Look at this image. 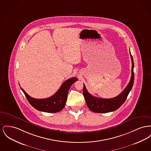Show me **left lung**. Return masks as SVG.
<instances>
[{"instance_id": "obj_1", "label": "left lung", "mask_w": 151, "mask_h": 151, "mask_svg": "<svg viewBox=\"0 0 151 151\" xmlns=\"http://www.w3.org/2000/svg\"><path fill=\"white\" fill-rule=\"evenodd\" d=\"M132 60V75L129 83L124 89L123 91L116 97L111 99H103L95 97L91 95L87 91L84 84L83 93L85 98L86 102L89 109L96 113H107L114 111L122 106L133 86L134 82V63L133 58L130 52Z\"/></svg>"}]
</instances>
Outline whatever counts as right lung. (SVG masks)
Segmentation results:
<instances>
[{"label": "right lung", "instance_id": "add662e5", "mask_svg": "<svg viewBox=\"0 0 151 151\" xmlns=\"http://www.w3.org/2000/svg\"><path fill=\"white\" fill-rule=\"evenodd\" d=\"M78 80L72 78L65 81L60 88L52 96L46 99H35L29 96L23 89L20 88L24 93L29 104L36 109L48 113H56L60 111L65 106L68 90L71 85Z\"/></svg>", "mask_w": 151, "mask_h": 151}]
</instances>
